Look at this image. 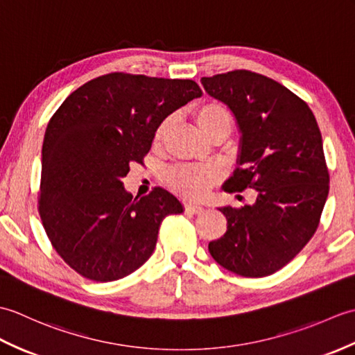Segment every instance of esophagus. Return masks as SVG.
I'll use <instances>...</instances> for the list:
<instances>
[{
  "label": "esophagus",
  "instance_id": "esophagus-1",
  "mask_svg": "<svg viewBox=\"0 0 355 355\" xmlns=\"http://www.w3.org/2000/svg\"><path fill=\"white\" fill-rule=\"evenodd\" d=\"M184 207H186L187 212H192V214H200V212H202V210H205V207L200 206V205H195V202H186Z\"/></svg>",
  "mask_w": 355,
  "mask_h": 355
}]
</instances>
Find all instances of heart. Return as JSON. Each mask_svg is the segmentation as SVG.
Instances as JSON below:
<instances>
[{
    "instance_id": "heart-1",
    "label": "heart",
    "mask_w": 355,
    "mask_h": 355,
    "mask_svg": "<svg viewBox=\"0 0 355 355\" xmlns=\"http://www.w3.org/2000/svg\"><path fill=\"white\" fill-rule=\"evenodd\" d=\"M193 120L197 123L198 130L206 135L207 139L215 134L229 135L233 126V116L230 110L225 105L210 101L200 103L193 110ZM169 130V122L164 120L158 125L154 134L155 143H160ZM218 172L214 168H205V166H178L168 172L166 175V183L173 192L183 195L186 198L200 200L205 198L216 184Z\"/></svg>"
}]
</instances>
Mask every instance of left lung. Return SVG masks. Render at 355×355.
Returning a JSON list of instances; mask_svg holds the SVG:
<instances>
[{
    "instance_id": "obj_1",
    "label": "left lung",
    "mask_w": 355,
    "mask_h": 355,
    "mask_svg": "<svg viewBox=\"0 0 355 355\" xmlns=\"http://www.w3.org/2000/svg\"><path fill=\"white\" fill-rule=\"evenodd\" d=\"M201 84L227 105L241 132L238 168L224 191H258L254 205L220 207L224 235L209 243L212 258L244 277L273 275L306 245L329 191L322 134L310 107L262 74L235 70Z\"/></svg>"
}]
</instances>
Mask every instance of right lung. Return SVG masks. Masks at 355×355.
I'll list each match as a JSON object with an SVG mask.
<instances>
[{
	"label": "right lung",
	"instance_id": "1",
	"mask_svg": "<svg viewBox=\"0 0 355 355\" xmlns=\"http://www.w3.org/2000/svg\"><path fill=\"white\" fill-rule=\"evenodd\" d=\"M202 92L191 79L110 73L73 92L42 143L40 215L59 256L87 279L111 282L145 263L180 200L162 187L145 197L122 178L143 163L158 125Z\"/></svg>",
	"mask_w": 355,
	"mask_h": 355
}]
</instances>
